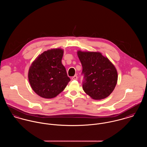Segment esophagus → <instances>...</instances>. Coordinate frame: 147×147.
<instances>
[{"label":"esophagus","mask_w":147,"mask_h":147,"mask_svg":"<svg viewBox=\"0 0 147 147\" xmlns=\"http://www.w3.org/2000/svg\"><path fill=\"white\" fill-rule=\"evenodd\" d=\"M78 76H76V75H75L74 76H73L72 78V79L73 80H78Z\"/></svg>","instance_id":"esophagus-1"}]
</instances>
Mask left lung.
Masks as SVG:
<instances>
[{
  "mask_svg": "<svg viewBox=\"0 0 147 147\" xmlns=\"http://www.w3.org/2000/svg\"><path fill=\"white\" fill-rule=\"evenodd\" d=\"M77 54L83 67L85 93L96 100L107 97L117 83L118 73L114 65L100 52L78 50Z\"/></svg>",
  "mask_w": 147,
  "mask_h": 147,
  "instance_id": "8db88e82",
  "label": "left lung"
}]
</instances>
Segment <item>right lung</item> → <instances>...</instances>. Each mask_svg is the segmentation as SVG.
Masks as SVG:
<instances>
[{"label":"right lung","mask_w":147,"mask_h":147,"mask_svg":"<svg viewBox=\"0 0 147 147\" xmlns=\"http://www.w3.org/2000/svg\"><path fill=\"white\" fill-rule=\"evenodd\" d=\"M64 50L51 49L39 55L28 71V80L33 91L44 98H53L65 89L69 82L62 63Z\"/></svg>","instance_id":"right-lung-1"}]
</instances>
